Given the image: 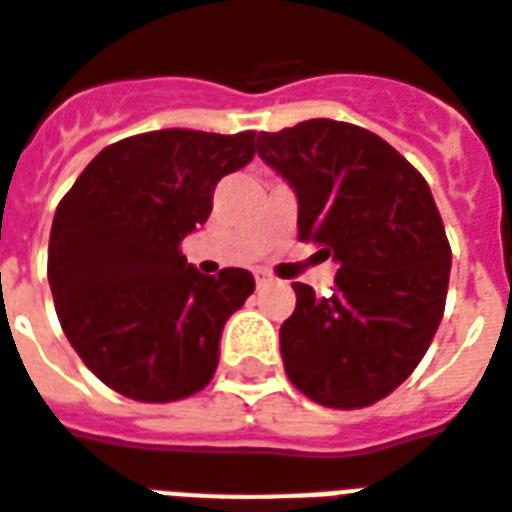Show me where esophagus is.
<instances>
[{
	"instance_id": "esophagus-1",
	"label": "esophagus",
	"mask_w": 512,
	"mask_h": 512,
	"mask_svg": "<svg viewBox=\"0 0 512 512\" xmlns=\"http://www.w3.org/2000/svg\"><path fill=\"white\" fill-rule=\"evenodd\" d=\"M272 283V278L270 275H267V272H256V286H259V289H264V286H270Z\"/></svg>"
}]
</instances>
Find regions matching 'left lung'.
<instances>
[{"label": "left lung", "mask_w": 512, "mask_h": 512, "mask_svg": "<svg viewBox=\"0 0 512 512\" xmlns=\"http://www.w3.org/2000/svg\"><path fill=\"white\" fill-rule=\"evenodd\" d=\"M259 158L297 193L300 240L341 264L330 297L292 283L286 376L330 409L376 404L417 368L445 313L453 253L431 188L384 138L335 119L259 133Z\"/></svg>", "instance_id": "8db88e82"}]
</instances>
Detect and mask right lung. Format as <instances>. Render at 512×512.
Masks as SVG:
<instances>
[{
  "label": "right lung",
  "mask_w": 512,
  "mask_h": 512,
  "mask_svg": "<svg viewBox=\"0 0 512 512\" xmlns=\"http://www.w3.org/2000/svg\"><path fill=\"white\" fill-rule=\"evenodd\" d=\"M253 155V130H152L103 149L59 201L48 240L59 324L125 398L169 404L210 384L223 324L256 283L240 267L201 275L179 242L210 218L220 179Z\"/></svg>",
  "instance_id": "right-lung-1"
}]
</instances>
